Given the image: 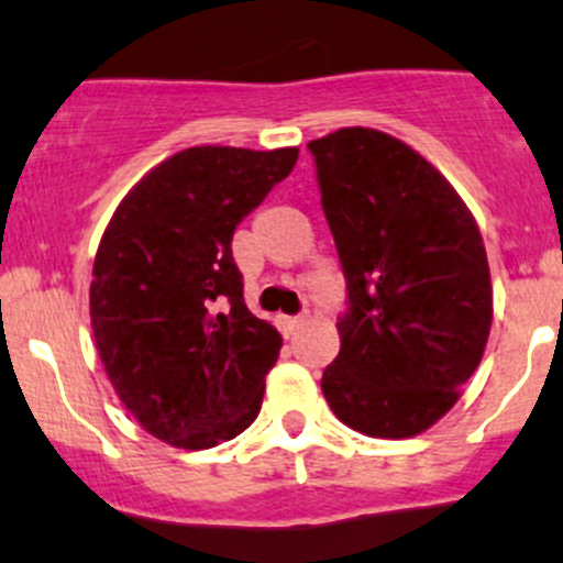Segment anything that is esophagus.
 I'll return each mask as SVG.
<instances>
[{
  "instance_id": "1",
  "label": "esophagus",
  "mask_w": 563,
  "mask_h": 563,
  "mask_svg": "<svg viewBox=\"0 0 563 563\" xmlns=\"http://www.w3.org/2000/svg\"><path fill=\"white\" fill-rule=\"evenodd\" d=\"M280 323H283V329L288 331V334H294V331H297L299 327H305V323H307V316H291V318H280Z\"/></svg>"
}]
</instances>
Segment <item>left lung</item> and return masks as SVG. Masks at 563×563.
I'll return each mask as SVG.
<instances>
[{"instance_id": "1", "label": "left lung", "mask_w": 563, "mask_h": 563, "mask_svg": "<svg viewBox=\"0 0 563 563\" xmlns=\"http://www.w3.org/2000/svg\"><path fill=\"white\" fill-rule=\"evenodd\" d=\"M307 147L347 283L323 396L361 434L407 440L483 358L494 291L481 229L445 175L386 132L336 129Z\"/></svg>"}]
</instances>
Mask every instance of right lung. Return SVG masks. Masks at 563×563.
<instances>
[{
	"label": "right lung",
	"instance_id": "obj_1",
	"mask_svg": "<svg viewBox=\"0 0 563 563\" xmlns=\"http://www.w3.org/2000/svg\"><path fill=\"white\" fill-rule=\"evenodd\" d=\"M297 158L299 147H186L112 212L88 294L93 342L156 440L205 451L256 421L283 336L245 307L232 236Z\"/></svg>",
	"mask_w": 563,
	"mask_h": 563
}]
</instances>
